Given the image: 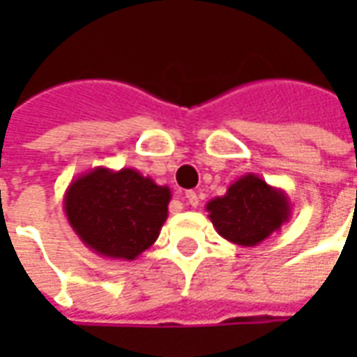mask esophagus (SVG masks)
Instances as JSON below:
<instances>
[{"label": "esophagus", "instance_id": "obj_1", "mask_svg": "<svg viewBox=\"0 0 357 357\" xmlns=\"http://www.w3.org/2000/svg\"><path fill=\"white\" fill-rule=\"evenodd\" d=\"M183 201H185V204H189V206H199V197H197V193L195 191H187L185 197H183Z\"/></svg>", "mask_w": 357, "mask_h": 357}]
</instances>
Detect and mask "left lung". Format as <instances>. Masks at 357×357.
Segmentation results:
<instances>
[{
	"mask_svg": "<svg viewBox=\"0 0 357 357\" xmlns=\"http://www.w3.org/2000/svg\"><path fill=\"white\" fill-rule=\"evenodd\" d=\"M291 201L279 187L268 185L256 174L241 176L224 197L206 204L216 231L233 245L256 247L291 220Z\"/></svg>",
	"mask_w": 357,
	"mask_h": 357,
	"instance_id": "1",
	"label": "left lung"
}]
</instances>
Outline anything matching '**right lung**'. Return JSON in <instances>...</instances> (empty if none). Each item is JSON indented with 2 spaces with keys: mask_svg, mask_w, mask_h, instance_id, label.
Here are the masks:
<instances>
[{
  "mask_svg": "<svg viewBox=\"0 0 357 357\" xmlns=\"http://www.w3.org/2000/svg\"><path fill=\"white\" fill-rule=\"evenodd\" d=\"M170 199V187L133 168L97 166L73 179L63 204L86 247L105 258L135 260L158 239Z\"/></svg>",
  "mask_w": 357,
  "mask_h": 357,
  "instance_id": "add662e5",
  "label": "right lung"
}]
</instances>
